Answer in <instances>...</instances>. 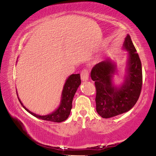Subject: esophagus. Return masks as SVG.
<instances>
[{
  "mask_svg": "<svg viewBox=\"0 0 156 156\" xmlns=\"http://www.w3.org/2000/svg\"><path fill=\"white\" fill-rule=\"evenodd\" d=\"M89 73L88 72V70L86 69H84L82 70V72L80 73V77H81V80L83 81H87L89 80Z\"/></svg>",
  "mask_w": 156,
  "mask_h": 156,
  "instance_id": "34e87169",
  "label": "esophagus"
}]
</instances>
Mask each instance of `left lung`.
<instances>
[{
  "label": "left lung",
  "instance_id": "left-lung-1",
  "mask_svg": "<svg viewBox=\"0 0 156 156\" xmlns=\"http://www.w3.org/2000/svg\"><path fill=\"white\" fill-rule=\"evenodd\" d=\"M123 48L129 52V58L125 81L120 87L112 83V76L117 69L111 59L96 64L90 72L96 89V110L105 119L129 111L137 102L142 89L140 59L129 35L125 39Z\"/></svg>",
  "mask_w": 156,
  "mask_h": 156
}]
</instances>
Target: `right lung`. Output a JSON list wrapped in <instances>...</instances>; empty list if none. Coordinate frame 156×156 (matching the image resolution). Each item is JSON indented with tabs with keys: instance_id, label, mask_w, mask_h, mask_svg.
Segmentation results:
<instances>
[{
	"instance_id": "add662e5",
	"label": "right lung",
	"mask_w": 156,
	"mask_h": 156,
	"mask_svg": "<svg viewBox=\"0 0 156 156\" xmlns=\"http://www.w3.org/2000/svg\"><path fill=\"white\" fill-rule=\"evenodd\" d=\"M80 76L79 73H78V74H72L69 76V78L67 79L66 83H65V85L63 87L60 106H58V108L56 109L55 112H52L50 115L41 116L30 112L29 110H28L27 108L22 104L18 97V98L21 104V105L23 106L24 108L26 110L27 112H29L30 114L33 115L34 117L40 119L42 120L60 123L62 122V121H66L67 119L68 118L70 114L71 109H72V101L73 96H74L76 90H77L78 87L80 86ZM16 93L17 95H18V93L16 92Z\"/></svg>"
}]
</instances>
